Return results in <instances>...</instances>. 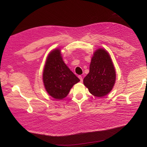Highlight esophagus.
<instances>
[{"label":"esophagus","instance_id":"1","mask_svg":"<svg viewBox=\"0 0 147 147\" xmlns=\"http://www.w3.org/2000/svg\"><path fill=\"white\" fill-rule=\"evenodd\" d=\"M78 78H80V82H83V77H82V75H79V76H78Z\"/></svg>","mask_w":147,"mask_h":147}]
</instances>
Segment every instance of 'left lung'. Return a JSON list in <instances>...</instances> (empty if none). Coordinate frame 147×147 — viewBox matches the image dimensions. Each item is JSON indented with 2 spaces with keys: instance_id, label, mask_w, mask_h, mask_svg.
Masks as SVG:
<instances>
[{
  "instance_id": "8db88e82",
  "label": "left lung",
  "mask_w": 147,
  "mask_h": 147,
  "mask_svg": "<svg viewBox=\"0 0 147 147\" xmlns=\"http://www.w3.org/2000/svg\"><path fill=\"white\" fill-rule=\"evenodd\" d=\"M116 80V71L108 51L98 48L93 53L90 72L83 79L85 86L91 94L102 97L112 90Z\"/></svg>"
}]
</instances>
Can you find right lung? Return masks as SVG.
I'll use <instances>...</instances> for the list:
<instances>
[{
	"label": "right lung",
	"mask_w": 147,
	"mask_h": 147,
	"mask_svg": "<svg viewBox=\"0 0 147 147\" xmlns=\"http://www.w3.org/2000/svg\"><path fill=\"white\" fill-rule=\"evenodd\" d=\"M61 55L59 48L53 50L47 56L43 72L44 87L48 94L57 100L65 98L74 84L80 82Z\"/></svg>",
	"instance_id": "obj_1"
}]
</instances>
